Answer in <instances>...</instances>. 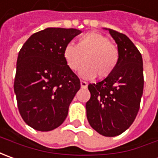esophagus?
<instances>
[{"instance_id":"esophagus-1","label":"esophagus","mask_w":158,"mask_h":158,"mask_svg":"<svg viewBox=\"0 0 158 158\" xmlns=\"http://www.w3.org/2000/svg\"><path fill=\"white\" fill-rule=\"evenodd\" d=\"M80 85H81V88H86L88 84L85 81H80Z\"/></svg>"}]
</instances>
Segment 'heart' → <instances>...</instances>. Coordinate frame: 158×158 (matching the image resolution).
<instances>
[{
  "mask_svg": "<svg viewBox=\"0 0 158 158\" xmlns=\"http://www.w3.org/2000/svg\"><path fill=\"white\" fill-rule=\"evenodd\" d=\"M63 57L67 67L76 71L84 79H94L96 75L100 79L110 76L117 67L120 52L116 45L109 41L108 37L101 33L87 32L78 40L77 45L70 43L63 51Z\"/></svg>",
  "mask_w": 158,
  "mask_h": 158,
  "instance_id": "heart-1",
  "label": "heart"
}]
</instances>
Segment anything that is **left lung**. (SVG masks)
I'll list each match as a JSON object with an SVG mask.
<instances>
[{
  "mask_svg": "<svg viewBox=\"0 0 158 158\" xmlns=\"http://www.w3.org/2000/svg\"><path fill=\"white\" fill-rule=\"evenodd\" d=\"M108 31L117 44L120 59L114 73L96 84L88 85L91 97L85 104L91 127L104 136H116L134 123L143 92L141 53L126 35Z\"/></svg>",
  "mask_w": 158,
  "mask_h": 158,
  "instance_id": "1",
  "label": "left lung"
}]
</instances>
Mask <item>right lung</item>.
<instances>
[{"mask_svg": "<svg viewBox=\"0 0 158 158\" xmlns=\"http://www.w3.org/2000/svg\"><path fill=\"white\" fill-rule=\"evenodd\" d=\"M80 33L76 29L47 28L30 35L20 50L15 94L21 116L35 130L57 128L68 114L80 81L67 67L63 51Z\"/></svg>", "mask_w": 158, "mask_h": 158, "instance_id": "add662e5", "label": "right lung"}]
</instances>
